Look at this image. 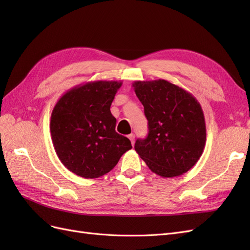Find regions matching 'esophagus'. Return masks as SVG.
<instances>
[{
    "label": "esophagus",
    "instance_id": "1",
    "mask_svg": "<svg viewBox=\"0 0 250 250\" xmlns=\"http://www.w3.org/2000/svg\"><path fill=\"white\" fill-rule=\"evenodd\" d=\"M134 138H135V135H134L133 133H130L129 135H128V139L130 140V142H131L132 145H133V144H134Z\"/></svg>",
    "mask_w": 250,
    "mask_h": 250
}]
</instances>
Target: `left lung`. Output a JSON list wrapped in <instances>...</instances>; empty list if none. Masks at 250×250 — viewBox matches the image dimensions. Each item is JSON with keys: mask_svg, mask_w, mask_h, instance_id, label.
<instances>
[{"mask_svg": "<svg viewBox=\"0 0 250 250\" xmlns=\"http://www.w3.org/2000/svg\"><path fill=\"white\" fill-rule=\"evenodd\" d=\"M132 86L149 129L146 139L135 142V151L157 175H183L198 162L206 146L200 103L186 89L164 79L134 81Z\"/></svg>", "mask_w": 250, "mask_h": 250, "instance_id": "1", "label": "left lung"}]
</instances>
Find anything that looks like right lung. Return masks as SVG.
Segmentation results:
<instances>
[{"label":"right lung","mask_w":250,"mask_h":250,"mask_svg":"<svg viewBox=\"0 0 250 250\" xmlns=\"http://www.w3.org/2000/svg\"><path fill=\"white\" fill-rule=\"evenodd\" d=\"M121 81H90L63 94L53 108V146L64 167L83 178H98L115 168L130 141L116 132L110 105Z\"/></svg>","instance_id":"obj_1"}]
</instances>
